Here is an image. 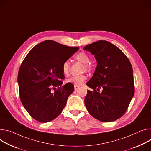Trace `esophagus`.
Returning <instances> with one entry per match:
<instances>
[{
	"label": "esophagus",
	"instance_id": "obj_1",
	"mask_svg": "<svg viewBox=\"0 0 151 151\" xmlns=\"http://www.w3.org/2000/svg\"><path fill=\"white\" fill-rule=\"evenodd\" d=\"M74 88H75V90H78V89L79 88V86L75 85V86H74Z\"/></svg>",
	"mask_w": 151,
	"mask_h": 151
}]
</instances>
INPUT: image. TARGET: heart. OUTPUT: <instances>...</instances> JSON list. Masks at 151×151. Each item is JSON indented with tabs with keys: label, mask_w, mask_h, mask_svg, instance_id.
<instances>
[{
	"label": "heart",
	"mask_w": 151,
	"mask_h": 151,
	"mask_svg": "<svg viewBox=\"0 0 151 151\" xmlns=\"http://www.w3.org/2000/svg\"><path fill=\"white\" fill-rule=\"evenodd\" d=\"M75 59L78 61L83 63L84 67L83 68V70L84 71H90L91 69V65L90 63V58L86 52H81L78 53L75 56ZM70 62L69 60L65 61L62 65V70L63 73L65 75H68L70 72ZM87 77L84 74H79L78 75H75L71 76L67 80V82L68 83H72L74 85L78 86L81 85L83 82L85 81Z\"/></svg>",
	"instance_id": "1"
}]
</instances>
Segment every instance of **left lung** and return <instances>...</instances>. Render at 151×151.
I'll list each match as a JSON object with an SVG mask.
<instances>
[{"instance_id": "left-lung-1", "label": "left lung", "mask_w": 151, "mask_h": 151, "mask_svg": "<svg viewBox=\"0 0 151 151\" xmlns=\"http://www.w3.org/2000/svg\"><path fill=\"white\" fill-rule=\"evenodd\" d=\"M94 55L97 67L86 85L84 99L88 113L101 122H110L125 113L134 94L131 64L119 48L105 40L84 47ZM101 88L102 92L97 91Z\"/></svg>"}]
</instances>
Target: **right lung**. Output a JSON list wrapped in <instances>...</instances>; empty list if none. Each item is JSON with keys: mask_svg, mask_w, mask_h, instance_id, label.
Here are the masks:
<instances>
[{"mask_svg": "<svg viewBox=\"0 0 151 151\" xmlns=\"http://www.w3.org/2000/svg\"><path fill=\"white\" fill-rule=\"evenodd\" d=\"M78 49L49 40L34 46L24 58L17 78L20 98L35 120L46 123L63 110L74 86H61L62 65Z\"/></svg>", "mask_w": 151, "mask_h": 151, "instance_id": "1", "label": "right lung"}]
</instances>
